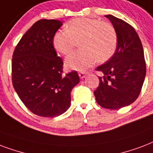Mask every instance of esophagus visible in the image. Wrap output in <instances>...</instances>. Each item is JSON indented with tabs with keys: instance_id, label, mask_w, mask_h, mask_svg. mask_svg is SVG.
Instances as JSON below:
<instances>
[{
	"instance_id": "1",
	"label": "esophagus",
	"mask_w": 153,
	"mask_h": 153,
	"mask_svg": "<svg viewBox=\"0 0 153 153\" xmlns=\"http://www.w3.org/2000/svg\"><path fill=\"white\" fill-rule=\"evenodd\" d=\"M79 75L80 77V79H83L85 76H86V73L83 71H80L79 72Z\"/></svg>"
}]
</instances>
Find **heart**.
<instances>
[{
    "mask_svg": "<svg viewBox=\"0 0 153 153\" xmlns=\"http://www.w3.org/2000/svg\"><path fill=\"white\" fill-rule=\"evenodd\" d=\"M79 42L81 49L66 58L68 69L84 71L96 60H109L117 48V33L109 22L94 18L80 17L67 23L66 30L58 31L53 38V48L63 55L68 54Z\"/></svg>",
    "mask_w": 153,
    "mask_h": 153,
    "instance_id": "1",
    "label": "heart"
}]
</instances>
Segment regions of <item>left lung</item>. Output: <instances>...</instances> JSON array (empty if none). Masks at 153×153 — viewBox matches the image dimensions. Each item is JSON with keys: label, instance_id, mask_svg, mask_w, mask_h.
Returning a JSON list of instances; mask_svg holds the SVG:
<instances>
[{"label": "left lung", "instance_id": "8db88e82", "mask_svg": "<svg viewBox=\"0 0 153 153\" xmlns=\"http://www.w3.org/2000/svg\"><path fill=\"white\" fill-rule=\"evenodd\" d=\"M115 28L118 43L114 55L98 66L100 84L94 91L98 104L108 109H120L138 98L146 74L141 41L134 28L123 20L106 15Z\"/></svg>", "mask_w": 153, "mask_h": 153}]
</instances>
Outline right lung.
Returning <instances> with one entry per match:
<instances>
[{"label": "right lung", "mask_w": 153, "mask_h": 153, "mask_svg": "<svg viewBox=\"0 0 153 153\" xmlns=\"http://www.w3.org/2000/svg\"><path fill=\"white\" fill-rule=\"evenodd\" d=\"M62 25L58 20L36 22L13 53V86L25 107L42 117L65 112L71 105V90L79 82L76 71L63 74V62L53 48V36Z\"/></svg>", "instance_id": "obj_1"}]
</instances>
